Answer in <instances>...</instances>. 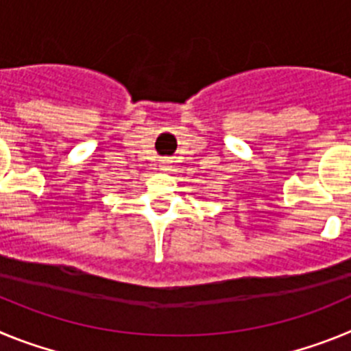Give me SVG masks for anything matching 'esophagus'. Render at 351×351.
<instances>
[{
  "label": "esophagus",
  "instance_id": "esophagus-1",
  "mask_svg": "<svg viewBox=\"0 0 351 351\" xmlns=\"http://www.w3.org/2000/svg\"><path fill=\"white\" fill-rule=\"evenodd\" d=\"M170 163H172V161H170L169 158H163V160L160 161V169L163 170V172H170V169H172V167H170Z\"/></svg>",
  "mask_w": 351,
  "mask_h": 351
}]
</instances>
